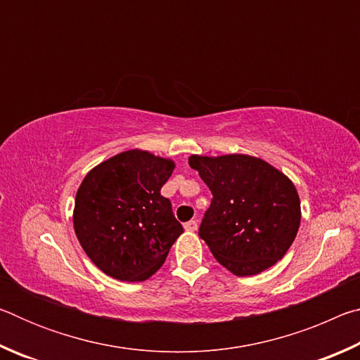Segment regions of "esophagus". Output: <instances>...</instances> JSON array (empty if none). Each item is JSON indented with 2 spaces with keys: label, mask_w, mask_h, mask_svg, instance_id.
<instances>
[{
  "label": "esophagus",
  "mask_w": 360,
  "mask_h": 360,
  "mask_svg": "<svg viewBox=\"0 0 360 360\" xmlns=\"http://www.w3.org/2000/svg\"><path fill=\"white\" fill-rule=\"evenodd\" d=\"M184 229L187 231H195V230L198 229V222L197 221H188V222L184 224Z\"/></svg>",
  "instance_id": "obj_1"
}]
</instances>
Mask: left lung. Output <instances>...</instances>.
<instances>
[{
  "label": "left lung",
  "instance_id": "8db88e82",
  "mask_svg": "<svg viewBox=\"0 0 360 360\" xmlns=\"http://www.w3.org/2000/svg\"><path fill=\"white\" fill-rule=\"evenodd\" d=\"M188 165L212 193L198 235L219 264L236 276H252L284 257L302 219L288 176L246 154L191 155Z\"/></svg>",
  "mask_w": 360,
  "mask_h": 360
}]
</instances>
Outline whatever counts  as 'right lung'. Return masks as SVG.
<instances>
[{"label":"right lung","instance_id":"add662e5","mask_svg":"<svg viewBox=\"0 0 360 360\" xmlns=\"http://www.w3.org/2000/svg\"><path fill=\"white\" fill-rule=\"evenodd\" d=\"M172 158L130 149L90 169L77 188L72 224L90 260L119 281H144L184 231L160 188Z\"/></svg>","mask_w":360,"mask_h":360}]
</instances>
